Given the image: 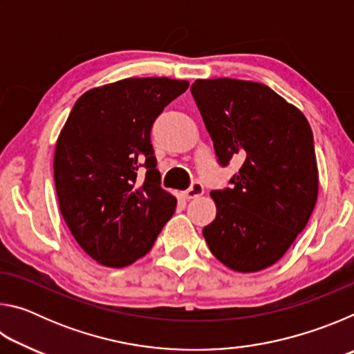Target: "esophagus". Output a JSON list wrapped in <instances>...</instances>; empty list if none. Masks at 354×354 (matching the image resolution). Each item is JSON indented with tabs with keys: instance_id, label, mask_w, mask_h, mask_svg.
<instances>
[{
	"instance_id": "esophagus-1",
	"label": "esophagus",
	"mask_w": 354,
	"mask_h": 354,
	"mask_svg": "<svg viewBox=\"0 0 354 354\" xmlns=\"http://www.w3.org/2000/svg\"><path fill=\"white\" fill-rule=\"evenodd\" d=\"M183 194H184V198L185 200L198 198V196H201L203 194H205V185H203L198 181H195V183H192L190 187L187 190H184Z\"/></svg>"
}]
</instances>
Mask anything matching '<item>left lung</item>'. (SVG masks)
Returning a JSON list of instances; mask_svg holds the SVG:
<instances>
[{
    "label": "left lung",
    "mask_w": 354,
    "mask_h": 354,
    "mask_svg": "<svg viewBox=\"0 0 354 354\" xmlns=\"http://www.w3.org/2000/svg\"><path fill=\"white\" fill-rule=\"evenodd\" d=\"M218 162L243 159L231 189L212 190L217 215L203 227L227 268L254 273L284 256L319 195L313 131L303 112L266 84L218 77L190 87Z\"/></svg>",
    "instance_id": "8db88e82"
}]
</instances>
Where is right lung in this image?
Returning a JSON list of instances; mask_svg holds the SVG:
<instances>
[{"label": "right lung", "mask_w": 354, "mask_h": 354, "mask_svg": "<svg viewBox=\"0 0 354 354\" xmlns=\"http://www.w3.org/2000/svg\"><path fill=\"white\" fill-rule=\"evenodd\" d=\"M170 77H127L87 91L55 149L61 214L75 241L104 267L122 268L151 250L176 198L160 187L149 133L187 91Z\"/></svg>", "instance_id": "right-lung-1"}]
</instances>
